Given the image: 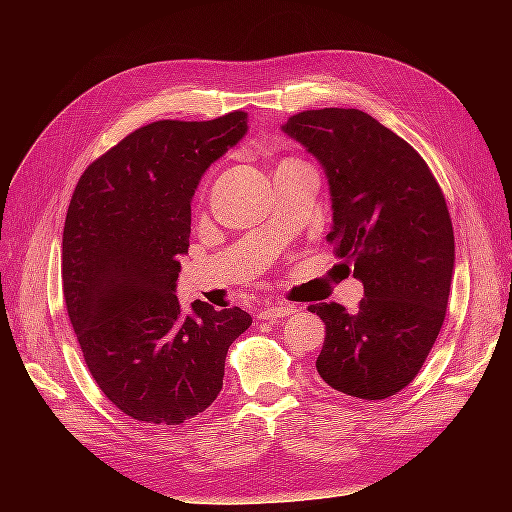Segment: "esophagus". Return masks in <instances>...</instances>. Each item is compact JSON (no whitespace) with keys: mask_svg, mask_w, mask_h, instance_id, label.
Listing matches in <instances>:
<instances>
[{"mask_svg":"<svg viewBox=\"0 0 512 512\" xmlns=\"http://www.w3.org/2000/svg\"><path fill=\"white\" fill-rule=\"evenodd\" d=\"M297 312V305L294 303H271V305H265L260 309L258 318L262 320H277V318H284V316H290Z\"/></svg>","mask_w":512,"mask_h":512,"instance_id":"1","label":"esophagus"}]
</instances>
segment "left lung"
Instances as JSON below:
<instances>
[{
    "label": "left lung",
    "instance_id": "obj_1",
    "mask_svg": "<svg viewBox=\"0 0 512 512\" xmlns=\"http://www.w3.org/2000/svg\"><path fill=\"white\" fill-rule=\"evenodd\" d=\"M282 130L320 162L333 209L327 239L365 290L354 314L309 305L327 324L316 369L339 393L386 399L414 380L442 329L455 271L446 200L404 138L356 108L303 111Z\"/></svg>",
    "mask_w": 512,
    "mask_h": 512
}]
</instances>
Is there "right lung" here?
Wrapping results in <instances>:
<instances>
[{
    "mask_svg": "<svg viewBox=\"0 0 512 512\" xmlns=\"http://www.w3.org/2000/svg\"><path fill=\"white\" fill-rule=\"evenodd\" d=\"M247 134V113L153 121L89 164L72 194L61 282L72 329L102 393L136 421L181 425L222 391L241 307L177 299L192 198L207 168Z\"/></svg>",
    "mask_w": 512,
    "mask_h": 512,
    "instance_id": "obj_1",
    "label": "right lung"
}]
</instances>
